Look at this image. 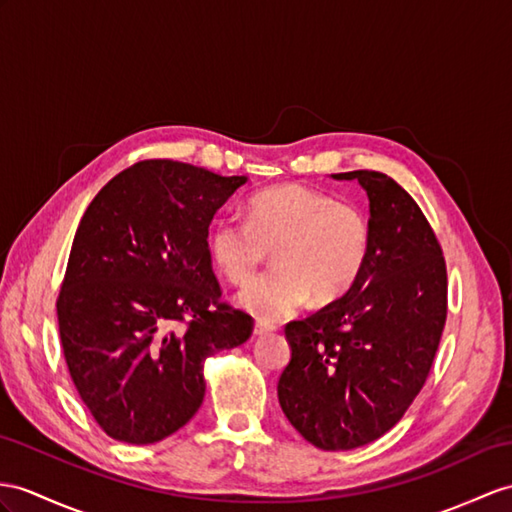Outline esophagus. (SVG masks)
I'll return each mask as SVG.
<instances>
[{"label": "esophagus", "instance_id": "1", "mask_svg": "<svg viewBox=\"0 0 512 512\" xmlns=\"http://www.w3.org/2000/svg\"><path fill=\"white\" fill-rule=\"evenodd\" d=\"M271 332H276V326H273V323H265V321L254 323V334L256 336H265V334H271Z\"/></svg>", "mask_w": 512, "mask_h": 512}]
</instances>
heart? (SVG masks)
I'll return each mask as SVG.
<instances>
[{
	"mask_svg": "<svg viewBox=\"0 0 512 512\" xmlns=\"http://www.w3.org/2000/svg\"><path fill=\"white\" fill-rule=\"evenodd\" d=\"M273 247V267L254 278L236 302L260 321L297 313L313 297L330 304L363 276L371 252L365 210L304 184H280L247 202V221L219 219L208 249L219 271L245 284Z\"/></svg>",
	"mask_w": 512,
	"mask_h": 512,
	"instance_id": "1",
	"label": "heart"
}]
</instances>
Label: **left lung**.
<instances>
[{
    "label": "left lung",
    "instance_id": "1",
    "mask_svg": "<svg viewBox=\"0 0 512 512\" xmlns=\"http://www.w3.org/2000/svg\"><path fill=\"white\" fill-rule=\"evenodd\" d=\"M369 197L371 252L358 282L286 323L291 360L278 400L319 450H354L389 432L426 382L447 315V273L426 215L380 171L332 173Z\"/></svg>",
    "mask_w": 512,
    "mask_h": 512
}]
</instances>
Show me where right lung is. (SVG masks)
<instances>
[{
  "mask_svg": "<svg viewBox=\"0 0 512 512\" xmlns=\"http://www.w3.org/2000/svg\"><path fill=\"white\" fill-rule=\"evenodd\" d=\"M247 184L178 160H141L95 195L71 245L58 328L71 380L112 439L149 445L202 406L204 360L252 334L219 304L208 228Z\"/></svg>",
  "mask_w": 512,
  "mask_h": 512,
  "instance_id": "obj_1",
  "label": "right lung"
}]
</instances>
